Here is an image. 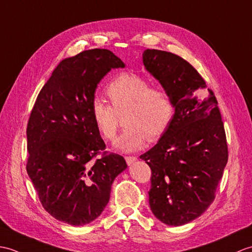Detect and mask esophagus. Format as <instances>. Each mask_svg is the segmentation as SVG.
Wrapping results in <instances>:
<instances>
[{
	"instance_id": "obj_1",
	"label": "esophagus",
	"mask_w": 252,
	"mask_h": 252,
	"mask_svg": "<svg viewBox=\"0 0 252 252\" xmlns=\"http://www.w3.org/2000/svg\"><path fill=\"white\" fill-rule=\"evenodd\" d=\"M125 159L127 161L128 166H130V165H132L137 160V158H135V156H126Z\"/></svg>"
}]
</instances>
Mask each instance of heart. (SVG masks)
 Returning a JSON list of instances; mask_svg holds the SVG:
<instances>
[{
  "label": "heart",
  "mask_w": 252,
  "mask_h": 252,
  "mask_svg": "<svg viewBox=\"0 0 252 252\" xmlns=\"http://www.w3.org/2000/svg\"><path fill=\"white\" fill-rule=\"evenodd\" d=\"M105 94L112 107L94 99L91 114L94 126L104 139L113 140L117 131V114L127 111L126 129L116 139L114 148L122 152H133L149 140L164 135L170 125L175 104L164 88L152 87L148 80L136 74H122L111 82Z\"/></svg>",
  "instance_id": "b5f03b06"
}]
</instances>
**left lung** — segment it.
Segmentation results:
<instances>
[{"label":"left lung","instance_id":"left-lung-1","mask_svg":"<svg viewBox=\"0 0 252 252\" xmlns=\"http://www.w3.org/2000/svg\"><path fill=\"white\" fill-rule=\"evenodd\" d=\"M142 58L175 104L167 130L140 156L152 170L149 204L159 221L180 226L214 202L227 163L224 126L214 93L188 61L158 49L144 50Z\"/></svg>","mask_w":252,"mask_h":252}]
</instances>
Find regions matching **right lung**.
Returning a JSON list of instances; mask_svg holds the SVG:
<instances>
[{
    "label": "right lung",
    "mask_w": 252,
    "mask_h": 252,
    "mask_svg": "<svg viewBox=\"0 0 252 252\" xmlns=\"http://www.w3.org/2000/svg\"><path fill=\"white\" fill-rule=\"evenodd\" d=\"M125 63L108 49L63 59L41 89L27 128V171L44 208L55 219L82 226L96 220L114 179L127 168L123 156L103 153L91 107L98 84Z\"/></svg>",
    "instance_id": "obj_1"
}]
</instances>
